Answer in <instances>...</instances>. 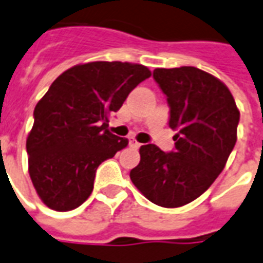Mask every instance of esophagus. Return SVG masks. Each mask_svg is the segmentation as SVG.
<instances>
[{
  "mask_svg": "<svg viewBox=\"0 0 263 263\" xmlns=\"http://www.w3.org/2000/svg\"><path fill=\"white\" fill-rule=\"evenodd\" d=\"M140 145H141V144H140V142L137 141V140H130V146H132V148H140Z\"/></svg>",
  "mask_w": 263,
  "mask_h": 263,
  "instance_id": "1",
  "label": "esophagus"
}]
</instances>
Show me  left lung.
I'll list each match as a JSON object with an SVG mask.
<instances>
[{"label": "left lung", "instance_id": "1", "mask_svg": "<svg viewBox=\"0 0 263 263\" xmlns=\"http://www.w3.org/2000/svg\"><path fill=\"white\" fill-rule=\"evenodd\" d=\"M154 78L167 96L176 151L141 145L130 180L148 200L174 209L197 199L222 172L237 140L240 112L227 85L196 67L156 68Z\"/></svg>", "mask_w": 263, "mask_h": 263}]
</instances>
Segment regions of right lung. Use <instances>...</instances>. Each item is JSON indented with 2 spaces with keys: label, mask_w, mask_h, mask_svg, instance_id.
Returning a JSON list of instances; mask_svg holds the SVG:
<instances>
[{
  "label": "right lung",
  "mask_w": 263,
  "mask_h": 263,
  "mask_svg": "<svg viewBox=\"0 0 263 263\" xmlns=\"http://www.w3.org/2000/svg\"><path fill=\"white\" fill-rule=\"evenodd\" d=\"M149 77L142 64L90 62L50 85L26 141L28 174L45 205L70 211L90 196L97 167L129 144L107 129L109 115Z\"/></svg>",
  "instance_id": "obj_1"
}]
</instances>
